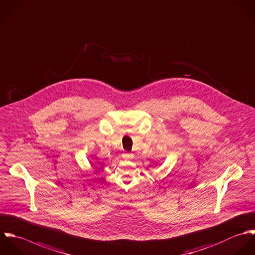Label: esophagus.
Returning a JSON list of instances; mask_svg holds the SVG:
<instances>
[{
  "mask_svg": "<svg viewBox=\"0 0 255 255\" xmlns=\"http://www.w3.org/2000/svg\"><path fill=\"white\" fill-rule=\"evenodd\" d=\"M123 158L126 159V160H130V159L133 158V154H131V153H125L123 155Z\"/></svg>",
  "mask_w": 255,
  "mask_h": 255,
  "instance_id": "1",
  "label": "esophagus"
}]
</instances>
